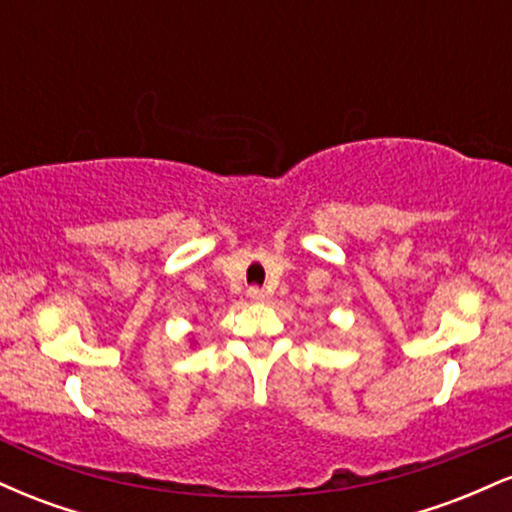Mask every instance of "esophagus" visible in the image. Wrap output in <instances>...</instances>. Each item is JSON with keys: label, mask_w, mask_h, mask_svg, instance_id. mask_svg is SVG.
<instances>
[{"label": "esophagus", "mask_w": 512, "mask_h": 512, "mask_svg": "<svg viewBox=\"0 0 512 512\" xmlns=\"http://www.w3.org/2000/svg\"><path fill=\"white\" fill-rule=\"evenodd\" d=\"M248 298H250L252 303H267L269 301V293L264 291V289H257V286H250Z\"/></svg>", "instance_id": "34e87169"}]
</instances>
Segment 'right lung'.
Segmentation results:
<instances>
[{
    "mask_svg": "<svg viewBox=\"0 0 512 512\" xmlns=\"http://www.w3.org/2000/svg\"><path fill=\"white\" fill-rule=\"evenodd\" d=\"M192 344H195V342H192Z\"/></svg>",
    "mask_w": 512,
    "mask_h": 512,
    "instance_id": "add662e5",
    "label": "right lung"
}]
</instances>
